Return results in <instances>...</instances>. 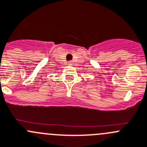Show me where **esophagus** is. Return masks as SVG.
Segmentation results:
<instances>
[{"label": "esophagus", "mask_w": 147, "mask_h": 147, "mask_svg": "<svg viewBox=\"0 0 147 147\" xmlns=\"http://www.w3.org/2000/svg\"><path fill=\"white\" fill-rule=\"evenodd\" d=\"M68 64H69V65H72V62H68Z\"/></svg>", "instance_id": "esophagus-1"}]
</instances>
